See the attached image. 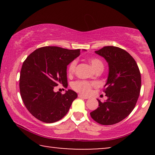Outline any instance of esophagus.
I'll list each match as a JSON object with an SVG mask.
<instances>
[{"mask_svg":"<svg viewBox=\"0 0 155 155\" xmlns=\"http://www.w3.org/2000/svg\"><path fill=\"white\" fill-rule=\"evenodd\" d=\"M78 97H79L80 98H82V99H87L89 98L88 97L84 96V95H82V94H78Z\"/></svg>","mask_w":155,"mask_h":155,"instance_id":"obj_1","label":"esophagus"}]
</instances>
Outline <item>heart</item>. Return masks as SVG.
I'll use <instances>...</instances> for the list:
<instances>
[{
  "label": "heart",
  "mask_w": 155,
  "mask_h": 155,
  "mask_svg": "<svg viewBox=\"0 0 155 155\" xmlns=\"http://www.w3.org/2000/svg\"><path fill=\"white\" fill-rule=\"evenodd\" d=\"M89 61H90V64L92 65L93 68L95 70V71H97L98 69L104 68V65L102 61L100 59L97 58H89ZM78 61L77 60H73L71 61L68 65V72L70 75H72L75 73L76 66H77ZM95 86V83L94 82H90L87 81H76L74 82L73 84H72V87L74 90L78 91L80 93H82L84 94H90L91 92V89L93 87Z\"/></svg>",
  "instance_id": "heart-1"
}]
</instances>
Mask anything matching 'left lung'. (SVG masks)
<instances>
[{
    "instance_id": "8db88e82",
    "label": "left lung",
    "mask_w": 155,
    "mask_h": 155,
    "mask_svg": "<svg viewBox=\"0 0 155 155\" xmlns=\"http://www.w3.org/2000/svg\"><path fill=\"white\" fill-rule=\"evenodd\" d=\"M95 53L109 65V75L104 92L108 99L99 101V107L90 113L101 125L121 121L135 107L141 88V75L134 58L126 51L116 46H104Z\"/></svg>"
}]
</instances>
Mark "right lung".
Masks as SVG:
<instances>
[{
	"label": "right lung",
	"instance_id": "add662e5",
	"mask_svg": "<svg viewBox=\"0 0 155 155\" xmlns=\"http://www.w3.org/2000/svg\"><path fill=\"white\" fill-rule=\"evenodd\" d=\"M80 54V49L44 46L24 61L20 77L21 97L27 109L38 120L56 122L69 111L77 93L68 90L63 94L54 89L58 84L68 87L67 66Z\"/></svg>",
	"mask_w": 155,
	"mask_h": 155
}]
</instances>
